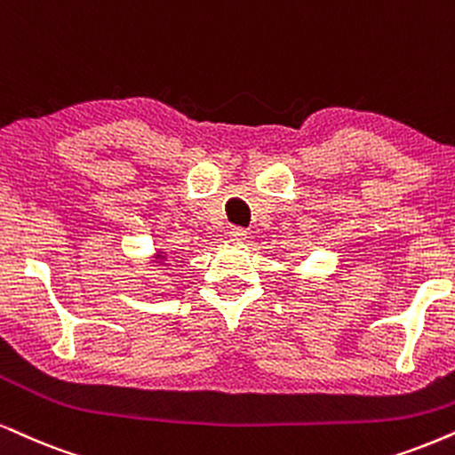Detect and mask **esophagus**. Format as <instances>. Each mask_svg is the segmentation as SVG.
Here are the masks:
<instances>
[{
  "label": "esophagus",
  "mask_w": 455,
  "mask_h": 455,
  "mask_svg": "<svg viewBox=\"0 0 455 455\" xmlns=\"http://www.w3.org/2000/svg\"><path fill=\"white\" fill-rule=\"evenodd\" d=\"M228 239L235 241V243H243V241L247 239V231H245V228H241V227H235V228H231V231H228Z\"/></svg>",
  "instance_id": "esophagus-1"
}]
</instances>
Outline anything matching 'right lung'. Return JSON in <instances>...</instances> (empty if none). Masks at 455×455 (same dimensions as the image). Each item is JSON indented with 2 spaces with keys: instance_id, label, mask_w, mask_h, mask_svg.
Here are the masks:
<instances>
[{
  "instance_id": "1",
  "label": "right lung",
  "mask_w": 455,
  "mask_h": 455,
  "mask_svg": "<svg viewBox=\"0 0 455 455\" xmlns=\"http://www.w3.org/2000/svg\"><path fill=\"white\" fill-rule=\"evenodd\" d=\"M148 262H153L155 267H161V264L168 262V254H165L164 250H155L153 256H151V260H148Z\"/></svg>"
}]
</instances>
